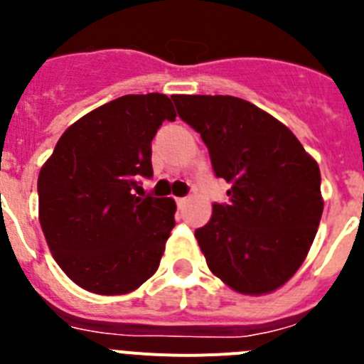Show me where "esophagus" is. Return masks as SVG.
<instances>
[{
	"label": "esophagus",
	"instance_id": "34e87169",
	"mask_svg": "<svg viewBox=\"0 0 364 364\" xmlns=\"http://www.w3.org/2000/svg\"><path fill=\"white\" fill-rule=\"evenodd\" d=\"M186 202H188V197H178V198H176V205H178V208L186 205Z\"/></svg>",
	"mask_w": 364,
	"mask_h": 364
}]
</instances>
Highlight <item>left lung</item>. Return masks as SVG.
<instances>
[{
	"instance_id": "1",
	"label": "left lung",
	"mask_w": 364,
	"mask_h": 364,
	"mask_svg": "<svg viewBox=\"0 0 364 364\" xmlns=\"http://www.w3.org/2000/svg\"><path fill=\"white\" fill-rule=\"evenodd\" d=\"M171 98L200 133L215 175L231 184L230 202L213 204L195 231L211 273L244 295L277 290L301 268L319 228V166L284 124L246 100Z\"/></svg>"
}]
</instances>
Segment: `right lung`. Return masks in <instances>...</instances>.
<instances>
[{"label": "right lung", "mask_w": 364, "mask_h": 364, "mask_svg": "<svg viewBox=\"0 0 364 364\" xmlns=\"http://www.w3.org/2000/svg\"><path fill=\"white\" fill-rule=\"evenodd\" d=\"M175 117L166 95H125L74 122L41 167L45 240L83 290L129 294L159 269L176 204L136 193L153 176L151 140Z\"/></svg>", "instance_id": "add662e5"}]
</instances>
